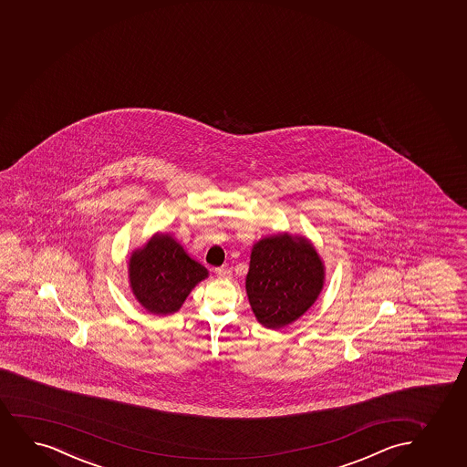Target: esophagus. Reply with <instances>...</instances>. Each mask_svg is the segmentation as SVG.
Masks as SVG:
<instances>
[{
    "label": "esophagus",
    "mask_w": 467,
    "mask_h": 467,
    "mask_svg": "<svg viewBox=\"0 0 467 467\" xmlns=\"http://www.w3.org/2000/svg\"><path fill=\"white\" fill-rule=\"evenodd\" d=\"M215 275L219 276V278H231V271L230 269H226V267H217L215 269Z\"/></svg>",
    "instance_id": "34e87169"
}]
</instances>
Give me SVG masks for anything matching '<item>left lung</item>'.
<instances>
[{
  "mask_svg": "<svg viewBox=\"0 0 467 467\" xmlns=\"http://www.w3.org/2000/svg\"><path fill=\"white\" fill-rule=\"evenodd\" d=\"M326 282L324 261L310 239L276 233L254 242L245 291L254 317L272 330L304 317Z\"/></svg>",
  "mask_w": 467,
  "mask_h": 467,
  "instance_id": "8db88e82",
  "label": "left lung"
}]
</instances>
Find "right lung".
<instances>
[{
  "instance_id": "add662e5",
  "label": "right lung",
  "mask_w": 467,
  "mask_h": 467,
  "mask_svg": "<svg viewBox=\"0 0 467 467\" xmlns=\"http://www.w3.org/2000/svg\"><path fill=\"white\" fill-rule=\"evenodd\" d=\"M129 286L150 315L167 317L182 306L187 296L209 272L192 258L170 233L157 231L129 258Z\"/></svg>"
}]
</instances>
